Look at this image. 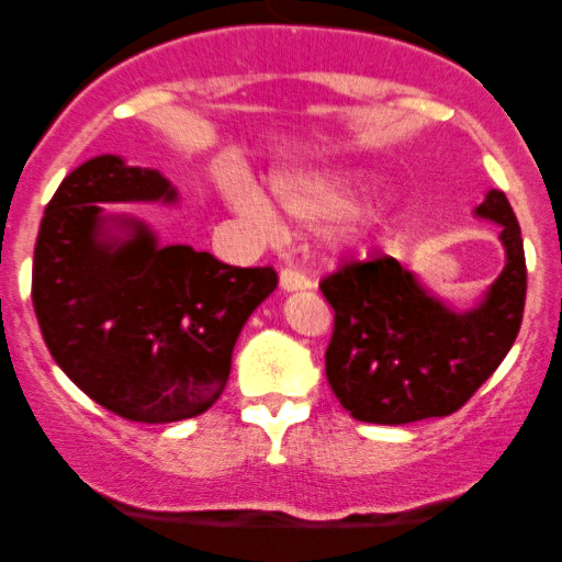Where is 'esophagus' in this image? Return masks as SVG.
<instances>
[{
    "label": "esophagus",
    "mask_w": 562,
    "mask_h": 562,
    "mask_svg": "<svg viewBox=\"0 0 562 562\" xmlns=\"http://www.w3.org/2000/svg\"><path fill=\"white\" fill-rule=\"evenodd\" d=\"M280 285L285 291H307V288H315V280L307 274V271L296 269V266H285L280 271Z\"/></svg>",
    "instance_id": "obj_1"
}]
</instances>
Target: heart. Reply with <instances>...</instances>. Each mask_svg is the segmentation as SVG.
Masks as SVG:
<instances>
[{
	"label": "heart",
	"mask_w": 562,
	"mask_h": 562,
	"mask_svg": "<svg viewBox=\"0 0 562 562\" xmlns=\"http://www.w3.org/2000/svg\"><path fill=\"white\" fill-rule=\"evenodd\" d=\"M274 192L282 206L299 220L323 223L348 214L359 201V181L345 171H313V173H282L277 176ZM228 198L236 209L255 217L258 223H274L269 201L260 195L258 187L245 176L228 181Z\"/></svg>",
	"instance_id": "obj_1"
}]
</instances>
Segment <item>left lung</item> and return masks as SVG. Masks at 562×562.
I'll return each mask as SVG.
<instances>
[{
	"label": "left lung",
	"mask_w": 562,
	"mask_h": 562,
	"mask_svg": "<svg viewBox=\"0 0 562 562\" xmlns=\"http://www.w3.org/2000/svg\"><path fill=\"white\" fill-rule=\"evenodd\" d=\"M479 214L503 228L506 269L470 313L427 296L391 255L345 260L321 280L334 310L326 378L350 416L367 424H411L451 416L501 367L525 313L522 231L503 192Z\"/></svg>",
	"instance_id": "8db88e82"
}]
</instances>
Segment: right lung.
I'll return each mask as SVG.
<instances>
[{"label":"right lung","instance_id":"1","mask_svg":"<svg viewBox=\"0 0 562 562\" xmlns=\"http://www.w3.org/2000/svg\"><path fill=\"white\" fill-rule=\"evenodd\" d=\"M173 201L157 171L103 155L61 179L40 223L32 304L65 375L127 422L171 424L206 413L223 394L231 356L252 310L277 288L271 266H228L135 225L100 241L113 201Z\"/></svg>","mask_w":562,"mask_h":562}]
</instances>
